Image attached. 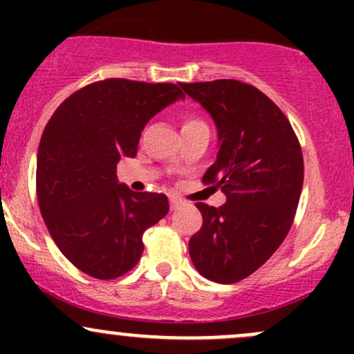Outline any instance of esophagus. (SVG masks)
I'll list each match as a JSON object with an SVG mask.
<instances>
[{"mask_svg":"<svg viewBox=\"0 0 354 354\" xmlns=\"http://www.w3.org/2000/svg\"><path fill=\"white\" fill-rule=\"evenodd\" d=\"M169 205H171V209H178V207H181L183 205V200L181 198H178V197H169Z\"/></svg>","mask_w":354,"mask_h":354,"instance_id":"esophagus-1","label":"esophagus"}]
</instances>
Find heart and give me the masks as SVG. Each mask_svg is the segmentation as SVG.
Returning a JSON list of instances; mask_svg holds the SVG:
<instances>
[{
	"label": "heart",
	"mask_w": 354,
	"mask_h": 354,
	"mask_svg": "<svg viewBox=\"0 0 354 354\" xmlns=\"http://www.w3.org/2000/svg\"><path fill=\"white\" fill-rule=\"evenodd\" d=\"M190 123H197V121H188V123H187V124H190Z\"/></svg>",
	"instance_id": "b5f03b06"
}]
</instances>
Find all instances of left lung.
I'll use <instances>...</instances> for the list:
<instances>
[{"mask_svg":"<svg viewBox=\"0 0 354 354\" xmlns=\"http://www.w3.org/2000/svg\"><path fill=\"white\" fill-rule=\"evenodd\" d=\"M212 118L217 154L203 183L226 203H197L203 224L190 238L195 269L221 284L238 283L270 259L286 238L303 187V156L283 111L240 80L180 84Z\"/></svg>","mask_w":354,"mask_h":354,"instance_id":"left-lung-1","label":"left lung"}]
</instances>
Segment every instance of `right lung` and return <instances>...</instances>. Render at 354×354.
<instances>
[{"instance_id": "obj_1", "label": "right lung", "mask_w": 354, "mask_h": 354, "mask_svg": "<svg viewBox=\"0 0 354 354\" xmlns=\"http://www.w3.org/2000/svg\"><path fill=\"white\" fill-rule=\"evenodd\" d=\"M181 99L174 84L109 78L71 94L46 124L39 207L55 243L82 272L108 281L133 269L145 230L169 210L166 195L120 183L116 164L137 156L145 124Z\"/></svg>"}]
</instances>
